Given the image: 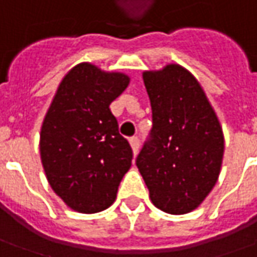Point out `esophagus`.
<instances>
[{"label":"esophagus","mask_w":257,"mask_h":257,"mask_svg":"<svg viewBox=\"0 0 257 257\" xmlns=\"http://www.w3.org/2000/svg\"><path fill=\"white\" fill-rule=\"evenodd\" d=\"M129 144H131V148H132V151H134V155H137L138 151H139V138L132 137L129 139Z\"/></svg>","instance_id":"obj_1"}]
</instances>
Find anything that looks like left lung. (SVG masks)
Masks as SVG:
<instances>
[{"label":"left lung","mask_w":257,"mask_h":257,"mask_svg":"<svg viewBox=\"0 0 257 257\" xmlns=\"http://www.w3.org/2000/svg\"><path fill=\"white\" fill-rule=\"evenodd\" d=\"M152 129L137 166L156 208L171 215L196 209L216 185L225 138L198 79L178 64L145 71Z\"/></svg>","instance_id":"obj_1"}]
</instances>
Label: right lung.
I'll list each match as a JSON object with an SVG mask.
<instances>
[{
  "instance_id": "1",
  "label": "right lung",
  "mask_w": 257,
  "mask_h": 257,
  "mask_svg": "<svg viewBox=\"0 0 257 257\" xmlns=\"http://www.w3.org/2000/svg\"><path fill=\"white\" fill-rule=\"evenodd\" d=\"M129 81L81 62L62 78L44 118L41 162L52 190L75 212L109 208L132 165V149L109 109Z\"/></svg>"
}]
</instances>
